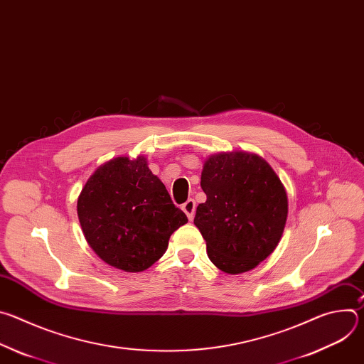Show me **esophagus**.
I'll use <instances>...</instances> for the list:
<instances>
[{"label":"esophagus","instance_id":"esophagus-1","mask_svg":"<svg viewBox=\"0 0 364 364\" xmlns=\"http://www.w3.org/2000/svg\"><path fill=\"white\" fill-rule=\"evenodd\" d=\"M181 209H183V212L187 215V218H188L190 220H193V219H194V212H196V201H194L193 198H188V200L181 205Z\"/></svg>","mask_w":364,"mask_h":364}]
</instances>
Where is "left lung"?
<instances>
[{
	"label": "left lung",
	"mask_w": 364,
	"mask_h": 364,
	"mask_svg": "<svg viewBox=\"0 0 364 364\" xmlns=\"http://www.w3.org/2000/svg\"><path fill=\"white\" fill-rule=\"evenodd\" d=\"M203 191L194 225L210 261L223 272L257 267L277 247L288 216L285 188L261 157L246 152L218 154L204 163Z\"/></svg>",
	"instance_id": "1"
}]
</instances>
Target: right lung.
Here are the masks:
<instances>
[{
	"instance_id": "obj_1",
	"label": "right lung",
	"mask_w": 364,
	"mask_h": 364,
	"mask_svg": "<svg viewBox=\"0 0 364 364\" xmlns=\"http://www.w3.org/2000/svg\"><path fill=\"white\" fill-rule=\"evenodd\" d=\"M77 216L96 255L127 272L157 262L171 233L188 222L144 157L100 166L79 196Z\"/></svg>"
}]
</instances>
